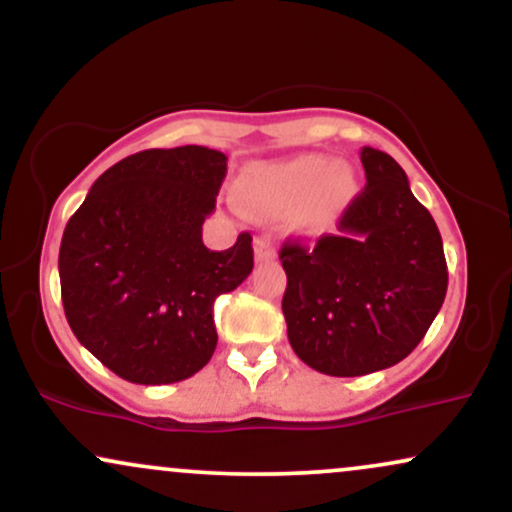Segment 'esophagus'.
<instances>
[{"instance_id": "34e87169", "label": "esophagus", "mask_w": 512, "mask_h": 512, "mask_svg": "<svg viewBox=\"0 0 512 512\" xmlns=\"http://www.w3.org/2000/svg\"><path fill=\"white\" fill-rule=\"evenodd\" d=\"M255 260L257 262H272L276 260V250L269 238H257L255 240Z\"/></svg>"}]
</instances>
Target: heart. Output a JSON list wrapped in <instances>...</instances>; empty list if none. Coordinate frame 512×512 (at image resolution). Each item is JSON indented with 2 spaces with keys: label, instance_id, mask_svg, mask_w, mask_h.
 Here are the masks:
<instances>
[{
  "label": "heart",
  "instance_id": "obj_1",
  "mask_svg": "<svg viewBox=\"0 0 512 512\" xmlns=\"http://www.w3.org/2000/svg\"><path fill=\"white\" fill-rule=\"evenodd\" d=\"M245 209L276 219L291 214L296 231H330L356 195V175L327 156H296L245 170L236 185Z\"/></svg>",
  "mask_w": 512,
  "mask_h": 512
}]
</instances>
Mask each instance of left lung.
<instances>
[{"label": "left lung", "mask_w": 512, "mask_h": 512, "mask_svg": "<svg viewBox=\"0 0 512 512\" xmlns=\"http://www.w3.org/2000/svg\"><path fill=\"white\" fill-rule=\"evenodd\" d=\"M366 187L315 248L286 243L281 267L291 349L305 366L356 378L407 358L448 291L443 240L407 173L385 151L361 149Z\"/></svg>", "instance_id": "1"}]
</instances>
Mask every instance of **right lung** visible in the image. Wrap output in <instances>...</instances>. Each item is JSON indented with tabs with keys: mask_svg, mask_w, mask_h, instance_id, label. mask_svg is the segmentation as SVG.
Returning <instances> with one entry per match:
<instances>
[{
	"mask_svg": "<svg viewBox=\"0 0 512 512\" xmlns=\"http://www.w3.org/2000/svg\"><path fill=\"white\" fill-rule=\"evenodd\" d=\"M228 158L207 146L122 158L64 228L62 305L74 337L137 385H170L214 354V301L252 272V238L202 243Z\"/></svg>",
	"mask_w": 512,
	"mask_h": 512,
	"instance_id": "1",
	"label": "right lung"
}]
</instances>
